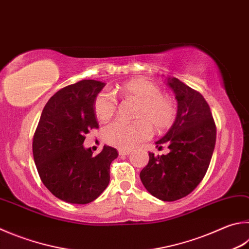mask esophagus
Masks as SVG:
<instances>
[{"instance_id": "obj_1", "label": "esophagus", "mask_w": 249, "mask_h": 249, "mask_svg": "<svg viewBox=\"0 0 249 249\" xmlns=\"http://www.w3.org/2000/svg\"><path fill=\"white\" fill-rule=\"evenodd\" d=\"M129 153H130V150H127V149H119L120 156H127Z\"/></svg>"}]
</instances>
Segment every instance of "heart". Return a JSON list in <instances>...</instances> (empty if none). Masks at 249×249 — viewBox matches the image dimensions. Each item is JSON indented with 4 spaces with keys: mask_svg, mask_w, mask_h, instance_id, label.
Returning <instances> with one entry per match:
<instances>
[{
    "mask_svg": "<svg viewBox=\"0 0 249 249\" xmlns=\"http://www.w3.org/2000/svg\"><path fill=\"white\" fill-rule=\"evenodd\" d=\"M124 100L138 103L135 119L138 122L126 123L115 121L103 130L106 142L120 149H132L140 142L151 137L152 128L158 132L168 129L176 117V106L168 94L161 93L159 86L143 78H134L117 87ZM94 113L102 122L111 120L119 107V101L111 92L101 91L93 103Z\"/></svg>",
    "mask_w": 249,
    "mask_h": 249,
    "instance_id": "obj_1",
    "label": "heart"
}]
</instances>
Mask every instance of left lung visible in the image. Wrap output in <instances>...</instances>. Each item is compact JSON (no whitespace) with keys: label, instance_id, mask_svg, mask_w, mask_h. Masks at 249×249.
I'll return each instance as SVG.
<instances>
[{"label":"left lung","instance_id":"left-lung-1","mask_svg":"<svg viewBox=\"0 0 249 249\" xmlns=\"http://www.w3.org/2000/svg\"><path fill=\"white\" fill-rule=\"evenodd\" d=\"M168 85L178 99V116L156 143L159 148L166 144L170 152L162 156L149 152L140 179L152 196L174 201L191 194L206 175L215 146L216 126L200 92L174 77L168 79Z\"/></svg>","mask_w":249,"mask_h":249}]
</instances>
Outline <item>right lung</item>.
Listing matches in <instances>:
<instances>
[{"label": "right lung", "instance_id": "1", "mask_svg": "<svg viewBox=\"0 0 249 249\" xmlns=\"http://www.w3.org/2000/svg\"><path fill=\"white\" fill-rule=\"evenodd\" d=\"M105 83L85 79L66 86L49 99L33 140L36 166L42 183L58 199L86 205L110 182V165L119 152L105 146L92 156L85 135L99 128L94 99Z\"/></svg>", "mask_w": 249, "mask_h": 249}]
</instances>
